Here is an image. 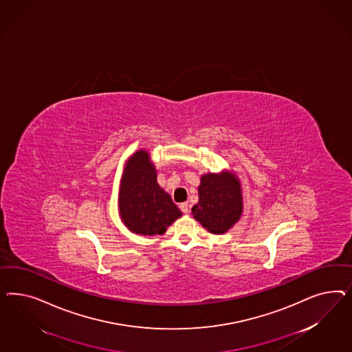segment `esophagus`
<instances>
[{
  "label": "esophagus",
  "instance_id": "1",
  "mask_svg": "<svg viewBox=\"0 0 352 352\" xmlns=\"http://www.w3.org/2000/svg\"><path fill=\"white\" fill-rule=\"evenodd\" d=\"M179 209H181L182 212L184 214L188 213V203L179 204Z\"/></svg>",
  "mask_w": 352,
  "mask_h": 352
}]
</instances>
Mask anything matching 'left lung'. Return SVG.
<instances>
[{"instance_id": "left-lung-1", "label": "left lung", "mask_w": 352, "mask_h": 352, "mask_svg": "<svg viewBox=\"0 0 352 352\" xmlns=\"http://www.w3.org/2000/svg\"><path fill=\"white\" fill-rule=\"evenodd\" d=\"M241 214V184L234 173L204 174L199 186V203L192 208L193 218L209 232L222 234L239 222Z\"/></svg>"}]
</instances>
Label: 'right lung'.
<instances>
[{
	"mask_svg": "<svg viewBox=\"0 0 352 352\" xmlns=\"http://www.w3.org/2000/svg\"><path fill=\"white\" fill-rule=\"evenodd\" d=\"M118 210L131 232L143 236L162 234L182 217L170 195L157 183V171L149 153L139 149L126 161L120 183Z\"/></svg>",
	"mask_w": 352,
	"mask_h": 352,
	"instance_id": "add662e5",
	"label": "right lung"
}]
</instances>
